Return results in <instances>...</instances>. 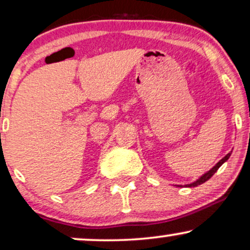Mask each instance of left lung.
<instances>
[{
    "label": "left lung",
    "mask_w": 250,
    "mask_h": 250,
    "mask_svg": "<svg viewBox=\"0 0 250 250\" xmlns=\"http://www.w3.org/2000/svg\"><path fill=\"white\" fill-rule=\"evenodd\" d=\"M230 154H232V152H229V154H227L226 156H225V158L221 159L220 161L218 162L217 165H215L213 168H211L210 170H208V171H206L205 174H203L202 176H200V177L198 178V180H196L195 182H192V183H190V184H184V186H176V187H180V188H182V187H186V188H193V187H198V186H200V184L205 183V182L208 181V180H210V178H211L212 176H213V175L215 174V172H217L218 169H219V168L221 167V166H223L224 163L226 162L227 160L229 159Z\"/></svg>",
    "instance_id": "1"
}]
</instances>
